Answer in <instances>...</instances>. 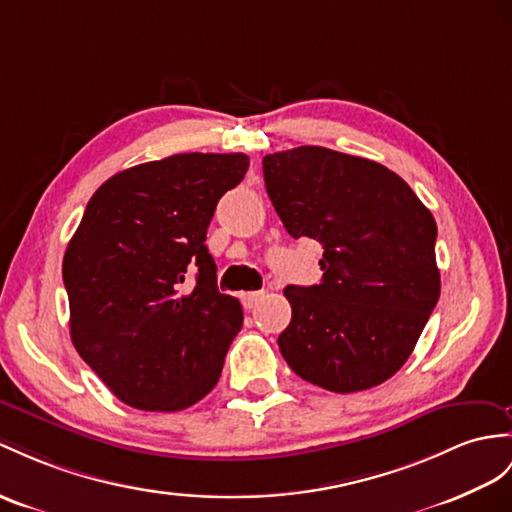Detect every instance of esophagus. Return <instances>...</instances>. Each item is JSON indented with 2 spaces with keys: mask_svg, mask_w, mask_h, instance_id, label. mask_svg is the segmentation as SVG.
I'll use <instances>...</instances> for the list:
<instances>
[{
  "mask_svg": "<svg viewBox=\"0 0 512 512\" xmlns=\"http://www.w3.org/2000/svg\"><path fill=\"white\" fill-rule=\"evenodd\" d=\"M263 297H265V293L249 291V293H243V295H241V302H243V306H245L247 310H252V308H256L260 302H263Z\"/></svg>",
  "mask_w": 512,
  "mask_h": 512,
  "instance_id": "34e87169",
  "label": "esophagus"
}]
</instances>
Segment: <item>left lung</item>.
I'll list each match as a JSON object with an SVG mask.
<instances>
[{"label": "left lung", "instance_id": "obj_1", "mask_svg": "<svg viewBox=\"0 0 512 512\" xmlns=\"http://www.w3.org/2000/svg\"><path fill=\"white\" fill-rule=\"evenodd\" d=\"M267 195L293 239L323 247V278L289 284L280 352L332 393L389 380L413 354L441 295L436 221L380 162L302 145L263 158Z\"/></svg>", "mask_w": 512, "mask_h": 512}]
</instances>
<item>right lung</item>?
<instances>
[{"label":"right lung","mask_w":512,"mask_h":512,"mask_svg":"<svg viewBox=\"0 0 512 512\" xmlns=\"http://www.w3.org/2000/svg\"><path fill=\"white\" fill-rule=\"evenodd\" d=\"M247 167L176 154L119 171L86 204L62 260L71 341L123 404L173 413L219 382L243 308L217 289L206 230Z\"/></svg>","instance_id":"right-lung-1"}]
</instances>
